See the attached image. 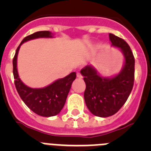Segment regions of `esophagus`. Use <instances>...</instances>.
Segmentation results:
<instances>
[{"mask_svg": "<svg viewBox=\"0 0 151 151\" xmlns=\"http://www.w3.org/2000/svg\"><path fill=\"white\" fill-rule=\"evenodd\" d=\"M76 76H77V78H82V74H81V73H77V74H76Z\"/></svg>", "mask_w": 151, "mask_h": 151, "instance_id": "34e87169", "label": "esophagus"}]
</instances>
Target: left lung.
I'll return each instance as SVG.
<instances>
[{
	"instance_id": "1",
	"label": "left lung",
	"mask_w": 151,
	"mask_h": 151,
	"mask_svg": "<svg viewBox=\"0 0 151 151\" xmlns=\"http://www.w3.org/2000/svg\"><path fill=\"white\" fill-rule=\"evenodd\" d=\"M112 45L120 49L125 63L118 75L112 78L101 76L92 66L81 70L86 85L84 98L91 113L99 117L114 115L124 105L132 90L134 78V58L130 47L123 39L109 34Z\"/></svg>"
}]
</instances>
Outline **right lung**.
I'll return each instance as SVG.
<instances>
[{"label":"right lung","mask_w":151,"mask_h":151,"mask_svg":"<svg viewBox=\"0 0 151 151\" xmlns=\"http://www.w3.org/2000/svg\"><path fill=\"white\" fill-rule=\"evenodd\" d=\"M49 31L37 32L24 38L16 50L13 60V73L16 88L26 106L38 115L50 117L57 115L63 107L73 82L76 78L73 72L67 76L57 80L42 88H32L26 86L19 77L17 71V55L21 45L29 40L38 38H52Z\"/></svg>","instance_id":"1"}]
</instances>
